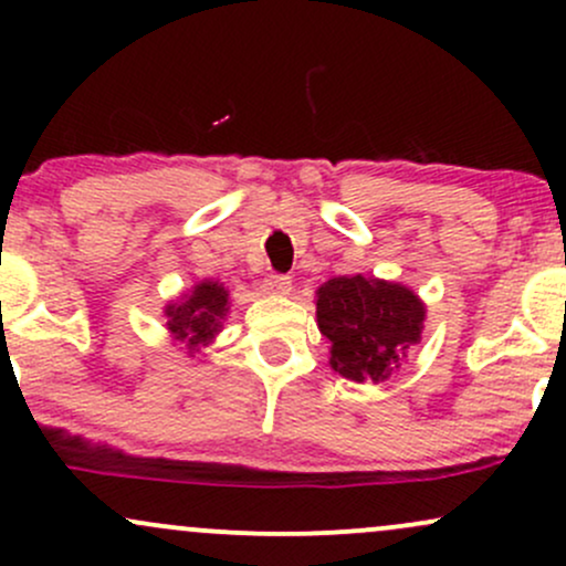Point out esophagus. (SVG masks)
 Returning a JSON list of instances; mask_svg holds the SVG:
<instances>
[{
  "mask_svg": "<svg viewBox=\"0 0 566 566\" xmlns=\"http://www.w3.org/2000/svg\"><path fill=\"white\" fill-rule=\"evenodd\" d=\"M263 290L274 292V295H287V292L292 290V279L287 274H271L263 282Z\"/></svg>",
  "mask_w": 566,
  "mask_h": 566,
  "instance_id": "obj_1",
  "label": "esophagus"
}]
</instances>
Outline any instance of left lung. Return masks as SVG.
<instances>
[{
    "label": "left lung",
    "mask_w": 566,
    "mask_h": 566,
    "mask_svg": "<svg viewBox=\"0 0 566 566\" xmlns=\"http://www.w3.org/2000/svg\"><path fill=\"white\" fill-rule=\"evenodd\" d=\"M316 319L329 337V365L343 378L380 382L420 343L426 308L412 290L365 276H337L316 292Z\"/></svg>",
    "instance_id": "1"
}]
</instances>
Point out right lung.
Listing matches in <instances>:
<instances>
[{"mask_svg":"<svg viewBox=\"0 0 566 566\" xmlns=\"http://www.w3.org/2000/svg\"><path fill=\"white\" fill-rule=\"evenodd\" d=\"M229 311V292L218 282H201L184 303L167 305V327L175 340H184L188 348L205 346L220 329V319Z\"/></svg>","mask_w":566,"mask_h":566,"instance_id":"right-lung-1","label":"right lung"}]
</instances>
